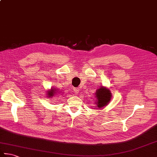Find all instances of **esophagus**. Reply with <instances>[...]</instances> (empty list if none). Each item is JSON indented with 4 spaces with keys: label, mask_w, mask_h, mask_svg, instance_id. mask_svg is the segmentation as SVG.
<instances>
[{
    "label": "esophagus",
    "mask_w": 157,
    "mask_h": 157,
    "mask_svg": "<svg viewBox=\"0 0 157 157\" xmlns=\"http://www.w3.org/2000/svg\"><path fill=\"white\" fill-rule=\"evenodd\" d=\"M79 91H80L79 88H74V92L75 93V94H78L79 93Z\"/></svg>",
    "instance_id": "esophagus-1"
}]
</instances>
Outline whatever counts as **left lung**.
I'll return each instance as SVG.
<instances>
[{
  "instance_id": "left-lung-1",
  "label": "left lung",
  "mask_w": 157,
  "mask_h": 157,
  "mask_svg": "<svg viewBox=\"0 0 157 157\" xmlns=\"http://www.w3.org/2000/svg\"><path fill=\"white\" fill-rule=\"evenodd\" d=\"M95 103H97V108L101 109L110 102L112 99V93L108 88L101 86L95 93Z\"/></svg>"
}]
</instances>
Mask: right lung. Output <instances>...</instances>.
<instances>
[{"label":"right lung","mask_w":157,"mask_h":157,"mask_svg":"<svg viewBox=\"0 0 157 157\" xmlns=\"http://www.w3.org/2000/svg\"><path fill=\"white\" fill-rule=\"evenodd\" d=\"M56 90H55L54 88H51V90H48V93H47V95H48V97L49 98V97H53L54 95L56 94Z\"/></svg>","instance_id":"right-lung-1"}]
</instances>
